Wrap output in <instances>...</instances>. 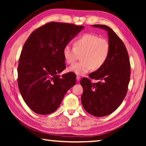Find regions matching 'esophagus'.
Returning a JSON list of instances; mask_svg holds the SVG:
<instances>
[{"instance_id": "34e87169", "label": "esophagus", "mask_w": 146, "mask_h": 146, "mask_svg": "<svg viewBox=\"0 0 146 146\" xmlns=\"http://www.w3.org/2000/svg\"><path fill=\"white\" fill-rule=\"evenodd\" d=\"M76 80L78 82H79L80 80V77L79 76H76Z\"/></svg>"}]
</instances>
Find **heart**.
<instances>
[{
	"instance_id": "1",
	"label": "heart",
	"mask_w": 146,
	"mask_h": 146,
	"mask_svg": "<svg viewBox=\"0 0 146 146\" xmlns=\"http://www.w3.org/2000/svg\"><path fill=\"white\" fill-rule=\"evenodd\" d=\"M74 47L66 44L63 49V55L68 64H73L81 55L82 61L71 65L68 71L83 75L92 68L98 70L107 61L110 51L108 39L94 34H85L76 38Z\"/></svg>"
}]
</instances>
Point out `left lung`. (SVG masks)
Here are the masks:
<instances>
[{
    "label": "left lung",
    "mask_w": 146,
    "mask_h": 146,
    "mask_svg": "<svg viewBox=\"0 0 146 146\" xmlns=\"http://www.w3.org/2000/svg\"><path fill=\"white\" fill-rule=\"evenodd\" d=\"M93 26L107 31L110 51L107 61L100 69L90 73V78L80 80L83 89L81 100L88 113L100 117L112 113L125 97L131 76V64L124 43L110 27L101 24ZM90 79L99 82L92 83Z\"/></svg>",
    "instance_id": "obj_1"
}]
</instances>
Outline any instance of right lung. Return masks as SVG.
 <instances>
[{
  "label": "right lung",
  "instance_id": "add662e5",
  "mask_svg": "<svg viewBox=\"0 0 146 146\" xmlns=\"http://www.w3.org/2000/svg\"><path fill=\"white\" fill-rule=\"evenodd\" d=\"M84 27L50 22L31 34L23 48L17 68L21 94L31 109L40 115L54 112L64 95L76 83L66 68L63 49Z\"/></svg>",
  "mask_w": 146,
  "mask_h": 146
}]
</instances>
